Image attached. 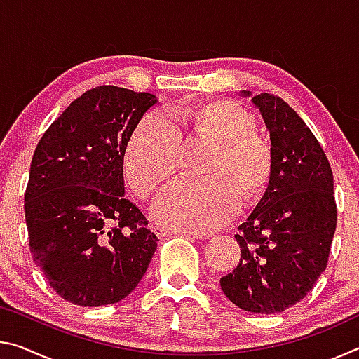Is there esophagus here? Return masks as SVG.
I'll use <instances>...</instances> for the list:
<instances>
[{
    "label": "esophagus",
    "instance_id": "esophagus-1",
    "mask_svg": "<svg viewBox=\"0 0 359 359\" xmlns=\"http://www.w3.org/2000/svg\"><path fill=\"white\" fill-rule=\"evenodd\" d=\"M151 231H154V234L160 239L165 238V236H169V234L174 233L172 229H168L165 226H154V228H151ZM180 234L187 236V238H201V234H194V233H180Z\"/></svg>",
    "mask_w": 359,
    "mask_h": 359
}]
</instances>
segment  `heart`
Listing matches in <instances>:
<instances>
[{"mask_svg":"<svg viewBox=\"0 0 359 359\" xmlns=\"http://www.w3.org/2000/svg\"><path fill=\"white\" fill-rule=\"evenodd\" d=\"M194 135L215 144L208 165L210 179L177 180L151 204V215L165 226L205 234L226 224L245 201L269 185L274 158L271 145L257 135L258 121L233 101H208L177 112ZM180 131L168 115L150 112L139 120L123 150V171L141 198L177 169Z\"/></svg>","mask_w":359,"mask_h":359,"instance_id":"heart-1","label":"heart"}]
</instances>
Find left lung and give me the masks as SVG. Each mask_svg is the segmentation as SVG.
<instances>
[{
    "label": "left lung",
    "instance_id": "left-lung-1",
    "mask_svg": "<svg viewBox=\"0 0 359 359\" xmlns=\"http://www.w3.org/2000/svg\"><path fill=\"white\" fill-rule=\"evenodd\" d=\"M252 102L269 131L274 168L263 198L234 236L241 259L220 287L238 307L271 315L299 302L326 269L337 208L330 161L299 115L271 93Z\"/></svg>",
    "mask_w": 359,
    "mask_h": 359
}]
</instances>
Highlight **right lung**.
I'll use <instances>...</instances> for the list:
<instances>
[{
  "mask_svg": "<svg viewBox=\"0 0 359 359\" xmlns=\"http://www.w3.org/2000/svg\"><path fill=\"white\" fill-rule=\"evenodd\" d=\"M156 96L101 85L48 126L25 191L29 252L58 296L114 304L141 282L158 238L125 198L123 150Z\"/></svg>",
  "mask_w": 359,
  "mask_h": 359,
  "instance_id": "add662e5",
  "label": "right lung"
}]
</instances>
